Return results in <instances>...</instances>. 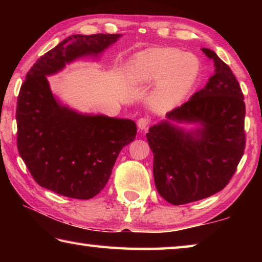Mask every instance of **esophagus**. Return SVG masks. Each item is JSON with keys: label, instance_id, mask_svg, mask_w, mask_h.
Listing matches in <instances>:
<instances>
[{"label": "esophagus", "instance_id": "34e87169", "mask_svg": "<svg viewBox=\"0 0 262 262\" xmlns=\"http://www.w3.org/2000/svg\"><path fill=\"white\" fill-rule=\"evenodd\" d=\"M150 123H151V120H150V118H140L139 120H137V127L140 128L141 130L143 129H148V127L150 126Z\"/></svg>", "mask_w": 262, "mask_h": 262}]
</instances>
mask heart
Segmentation results:
<instances>
[{
    "instance_id": "b5f03b06",
    "label": "heart",
    "mask_w": 262,
    "mask_h": 262,
    "mask_svg": "<svg viewBox=\"0 0 262 262\" xmlns=\"http://www.w3.org/2000/svg\"><path fill=\"white\" fill-rule=\"evenodd\" d=\"M200 63L192 54L177 48H155L136 57L132 79L136 84L159 81L150 101L156 110H171L180 104L196 82Z\"/></svg>"
}]
</instances>
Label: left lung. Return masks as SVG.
Returning <instances> with one entry per match:
<instances>
[{
  "label": "left lung",
  "instance_id": "obj_1",
  "mask_svg": "<svg viewBox=\"0 0 262 262\" xmlns=\"http://www.w3.org/2000/svg\"><path fill=\"white\" fill-rule=\"evenodd\" d=\"M215 74L207 85L166 114L202 128L185 132L164 121L147 134L154 154V178L161 196L174 206L202 200L223 189L245 150V103L237 78L209 48Z\"/></svg>",
  "mask_w": 262,
  "mask_h": 262
}]
</instances>
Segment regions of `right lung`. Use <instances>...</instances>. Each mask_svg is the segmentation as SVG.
I'll return each mask as SVG.
<instances>
[{
  "mask_svg": "<svg viewBox=\"0 0 262 262\" xmlns=\"http://www.w3.org/2000/svg\"><path fill=\"white\" fill-rule=\"evenodd\" d=\"M121 34H73L31 67L17 98V148L35 183L67 198L89 200L105 187L136 123L78 114L53 96L47 75L79 56L97 55Z\"/></svg>",
  "mask_w": 262,
  "mask_h": 262,
  "instance_id": "1",
  "label": "right lung"
}]
</instances>
